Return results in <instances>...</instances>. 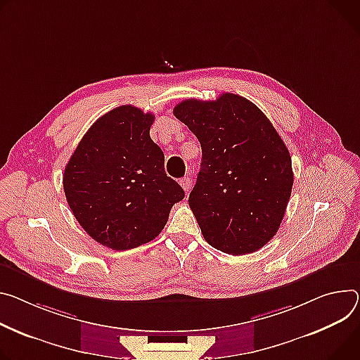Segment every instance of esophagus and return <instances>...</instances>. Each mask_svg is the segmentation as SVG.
Segmentation results:
<instances>
[{
    "mask_svg": "<svg viewBox=\"0 0 360 360\" xmlns=\"http://www.w3.org/2000/svg\"><path fill=\"white\" fill-rule=\"evenodd\" d=\"M179 184H181V186L184 188V191H185V192H188V191L191 189V185H192V179H191L189 176H185V178H182V179L179 181Z\"/></svg>",
    "mask_w": 360,
    "mask_h": 360,
    "instance_id": "34e87169",
    "label": "esophagus"
}]
</instances>
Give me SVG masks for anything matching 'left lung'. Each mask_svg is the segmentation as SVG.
Wrapping results in <instances>:
<instances>
[{
    "instance_id": "1",
    "label": "left lung",
    "mask_w": 360,
    "mask_h": 360,
    "mask_svg": "<svg viewBox=\"0 0 360 360\" xmlns=\"http://www.w3.org/2000/svg\"><path fill=\"white\" fill-rule=\"evenodd\" d=\"M174 115L198 138L201 169L188 204L214 248L250 254L278 231L291 188V156L254 103L234 93L188 99Z\"/></svg>"
}]
</instances>
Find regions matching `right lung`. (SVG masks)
I'll use <instances>...</instances> for the list:
<instances>
[{
	"label": "right lung",
	"mask_w": 360,
	"mask_h": 360,
	"mask_svg": "<svg viewBox=\"0 0 360 360\" xmlns=\"http://www.w3.org/2000/svg\"><path fill=\"white\" fill-rule=\"evenodd\" d=\"M155 116L119 106L87 130L64 168L63 188L83 230L112 250L152 241L184 200L165 174V156L150 139Z\"/></svg>",
	"instance_id": "obj_1"
}]
</instances>
